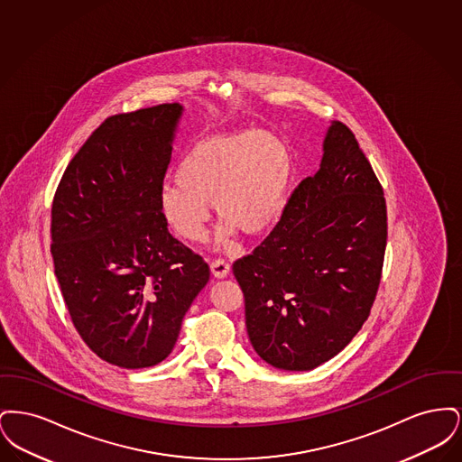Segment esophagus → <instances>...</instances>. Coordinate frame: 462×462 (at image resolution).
Instances as JSON below:
<instances>
[{
  "label": "esophagus",
  "instance_id": "1",
  "mask_svg": "<svg viewBox=\"0 0 462 462\" xmlns=\"http://www.w3.org/2000/svg\"><path fill=\"white\" fill-rule=\"evenodd\" d=\"M211 272H213L215 277L223 279V277H226L230 273V264L226 263L223 258H217V260L211 262Z\"/></svg>",
  "mask_w": 462,
  "mask_h": 462
}]
</instances>
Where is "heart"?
Here are the masks:
<instances>
[{"mask_svg":"<svg viewBox=\"0 0 462 462\" xmlns=\"http://www.w3.org/2000/svg\"><path fill=\"white\" fill-rule=\"evenodd\" d=\"M294 176L286 142L262 130L199 138L183 154L175 180L159 192V209L185 241L208 234L211 206L223 221L221 234L241 228L260 236L281 218Z\"/></svg>","mask_w":462,"mask_h":462,"instance_id":"1","label":"heart"}]
</instances>
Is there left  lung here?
Instances as JSON below:
<instances>
[{
    "label": "left lung",
    "mask_w": 462,
    "mask_h": 462,
    "mask_svg": "<svg viewBox=\"0 0 462 462\" xmlns=\"http://www.w3.org/2000/svg\"><path fill=\"white\" fill-rule=\"evenodd\" d=\"M383 187L352 130L332 121L320 170L291 194L258 247L234 263L253 348L270 365L311 371L367 320L381 282Z\"/></svg>",
    "instance_id": "left-lung-1"
}]
</instances>
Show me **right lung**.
I'll use <instances>...</instances> for the list:
<instances>
[{
	"label": "right lung",
	"instance_id": "1",
	"mask_svg": "<svg viewBox=\"0 0 462 462\" xmlns=\"http://www.w3.org/2000/svg\"><path fill=\"white\" fill-rule=\"evenodd\" d=\"M181 106L109 116L69 162L51 204V256L81 339L123 369L162 362L209 266L168 232L159 192Z\"/></svg>",
	"mask_w": 462,
	"mask_h": 462
}]
</instances>
